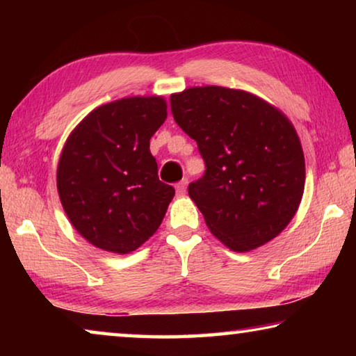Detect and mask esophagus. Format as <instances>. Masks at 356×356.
I'll return each instance as SVG.
<instances>
[{
	"mask_svg": "<svg viewBox=\"0 0 356 356\" xmlns=\"http://www.w3.org/2000/svg\"><path fill=\"white\" fill-rule=\"evenodd\" d=\"M186 185H188V179H182V180H180V182L176 184L177 195H184V193L186 191Z\"/></svg>",
	"mask_w": 356,
	"mask_h": 356,
	"instance_id": "esophagus-1",
	"label": "esophagus"
}]
</instances>
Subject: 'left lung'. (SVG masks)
Listing matches in <instances>:
<instances>
[{"mask_svg":"<svg viewBox=\"0 0 356 356\" xmlns=\"http://www.w3.org/2000/svg\"><path fill=\"white\" fill-rule=\"evenodd\" d=\"M170 100L206 163L188 195L210 232L238 252L275 238L305 190L303 150L289 119L256 95L221 86L190 88Z\"/></svg>","mask_w":356,"mask_h":356,"instance_id":"left-lung-1","label":"left lung"}]
</instances>
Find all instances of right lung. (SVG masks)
<instances>
[{"label":"right lung","mask_w":356,"mask_h":356,"mask_svg":"<svg viewBox=\"0 0 356 356\" xmlns=\"http://www.w3.org/2000/svg\"><path fill=\"white\" fill-rule=\"evenodd\" d=\"M166 119L161 97H129L95 108L72 131L58 165L69 220L97 248L127 254L163 221L174 196L149 150Z\"/></svg>","instance_id":"obj_1"}]
</instances>
